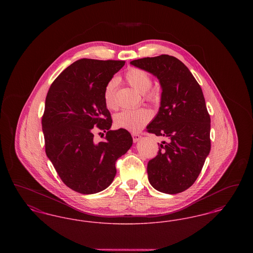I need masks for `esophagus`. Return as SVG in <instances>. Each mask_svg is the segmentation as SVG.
Returning a JSON list of instances; mask_svg holds the SVG:
<instances>
[{"mask_svg": "<svg viewBox=\"0 0 253 253\" xmlns=\"http://www.w3.org/2000/svg\"><path fill=\"white\" fill-rule=\"evenodd\" d=\"M132 140L133 142H137L140 138H141V135L140 133L136 132H132Z\"/></svg>", "mask_w": 253, "mask_h": 253, "instance_id": "esophagus-1", "label": "esophagus"}]
</instances>
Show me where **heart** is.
<instances>
[{"label":"heart","instance_id":"b5f03b06","mask_svg":"<svg viewBox=\"0 0 253 253\" xmlns=\"http://www.w3.org/2000/svg\"><path fill=\"white\" fill-rule=\"evenodd\" d=\"M124 78L129 84L139 93H142L145 101H157V93L150 89L153 84V79L148 73L136 67L129 68ZM117 86L116 80H110L103 89V100L105 106L109 109L117 108V100L115 90ZM151 120V113L144 108L124 109L115 116V123L117 126L130 130L139 131Z\"/></svg>","mask_w":253,"mask_h":253}]
</instances>
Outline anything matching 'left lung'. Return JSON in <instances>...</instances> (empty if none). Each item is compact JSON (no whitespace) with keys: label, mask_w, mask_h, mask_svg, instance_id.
<instances>
[{"label":"left lung","mask_w":253,"mask_h":253,"mask_svg":"<svg viewBox=\"0 0 253 253\" xmlns=\"http://www.w3.org/2000/svg\"><path fill=\"white\" fill-rule=\"evenodd\" d=\"M157 76L162 87L159 112L147 132L164 136L157 156L148 162L151 185L176 194L197 179L211 151V117L202 89L188 67L175 57L160 55L131 61Z\"/></svg>","instance_id":"left-lung-1"}]
</instances>
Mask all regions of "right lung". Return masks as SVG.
<instances>
[{
  "label": "right lung",
  "mask_w": 253,
  "mask_h": 253,
  "mask_svg": "<svg viewBox=\"0 0 253 253\" xmlns=\"http://www.w3.org/2000/svg\"><path fill=\"white\" fill-rule=\"evenodd\" d=\"M124 60L81 59L53 82L42 118L45 153L61 181L73 191L93 194L105 190L117 173L116 161L132 144L125 129L109 130L112 118L103 89ZM107 132L96 143L95 130Z\"/></svg>",
  "instance_id": "add662e5"
}]
</instances>
